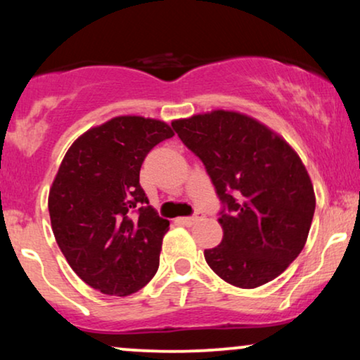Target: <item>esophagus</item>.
I'll use <instances>...</instances> for the list:
<instances>
[{"label":"esophagus","mask_w":360,"mask_h":360,"mask_svg":"<svg viewBox=\"0 0 360 360\" xmlns=\"http://www.w3.org/2000/svg\"><path fill=\"white\" fill-rule=\"evenodd\" d=\"M205 218V214L203 213H195L193 216H190V218H179L176 221H179V223H181V224H195V223H198V221H201Z\"/></svg>","instance_id":"esophagus-1"}]
</instances>
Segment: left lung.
<instances>
[{
    "label": "left lung",
    "instance_id": "8db88e82",
    "mask_svg": "<svg viewBox=\"0 0 360 360\" xmlns=\"http://www.w3.org/2000/svg\"><path fill=\"white\" fill-rule=\"evenodd\" d=\"M203 162L223 211V240L205 250L211 270L239 288L278 277L302 252L314 214V190L302 159L254 117L216 110L172 122Z\"/></svg>",
    "mask_w": 360,
    "mask_h": 360
}]
</instances>
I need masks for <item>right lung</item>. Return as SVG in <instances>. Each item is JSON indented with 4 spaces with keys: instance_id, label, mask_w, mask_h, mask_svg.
Returning a JSON list of instances; mask_svg holds the SVG:
<instances>
[{
    "instance_id": "1",
    "label": "right lung",
    "mask_w": 360,
    "mask_h": 360,
    "mask_svg": "<svg viewBox=\"0 0 360 360\" xmlns=\"http://www.w3.org/2000/svg\"><path fill=\"white\" fill-rule=\"evenodd\" d=\"M174 136L164 121L117 116L70 146L49 191L53 236L86 285L127 297L159 269L169 221L149 205L139 184L146 155Z\"/></svg>"
}]
</instances>
